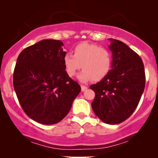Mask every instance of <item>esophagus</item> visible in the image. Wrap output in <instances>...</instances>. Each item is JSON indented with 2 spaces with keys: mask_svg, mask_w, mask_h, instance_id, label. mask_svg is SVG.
Instances as JSON below:
<instances>
[{
  "mask_svg": "<svg viewBox=\"0 0 158 158\" xmlns=\"http://www.w3.org/2000/svg\"><path fill=\"white\" fill-rule=\"evenodd\" d=\"M87 89H88V87H86V86H84V85H81V91H85V90H86Z\"/></svg>",
  "mask_w": 158,
  "mask_h": 158,
  "instance_id": "obj_1",
  "label": "esophagus"
}]
</instances>
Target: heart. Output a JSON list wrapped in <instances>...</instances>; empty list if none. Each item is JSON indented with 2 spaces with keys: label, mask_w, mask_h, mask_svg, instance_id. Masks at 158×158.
Segmentation results:
<instances>
[{
  "label": "heart",
  "mask_w": 158,
  "mask_h": 158,
  "mask_svg": "<svg viewBox=\"0 0 158 158\" xmlns=\"http://www.w3.org/2000/svg\"><path fill=\"white\" fill-rule=\"evenodd\" d=\"M65 71L69 77L76 75L81 68L83 70L78 75L81 82L100 81L109 73L112 56L109 50L97 44L83 42L73 50V55L68 53L63 59Z\"/></svg>",
  "instance_id": "1"
}]
</instances>
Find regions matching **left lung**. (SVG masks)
Segmentation results:
<instances>
[{
  "mask_svg": "<svg viewBox=\"0 0 158 158\" xmlns=\"http://www.w3.org/2000/svg\"><path fill=\"white\" fill-rule=\"evenodd\" d=\"M108 40L111 69L90 88L96 94L91 104L94 113L103 123L115 125L135 111L144 90L146 77L142 59L134 50L119 40Z\"/></svg>",
  "mask_w": 158,
  "mask_h": 158,
  "instance_id": "1",
  "label": "left lung"
}]
</instances>
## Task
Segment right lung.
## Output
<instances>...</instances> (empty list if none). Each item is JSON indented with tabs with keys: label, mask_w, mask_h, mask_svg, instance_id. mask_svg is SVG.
Masks as SVG:
<instances>
[{
	"label": "right lung",
	"mask_w": 158,
	"mask_h": 158,
	"mask_svg": "<svg viewBox=\"0 0 158 158\" xmlns=\"http://www.w3.org/2000/svg\"><path fill=\"white\" fill-rule=\"evenodd\" d=\"M59 40L44 39L19 54L14 89L29 117L44 125L60 122L70 111L81 87L67 74L66 52Z\"/></svg>",
	"instance_id": "add662e5"
}]
</instances>
